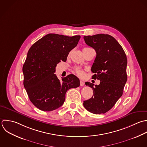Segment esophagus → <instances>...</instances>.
I'll list each match as a JSON object with an SVG mask.
<instances>
[{
	"instance_id": "obj_1",
	"label": "esophagus",
	"mask_w": 147,
	"mask_h": 147,
	"mask_svg": "<svg viewBox=\"0 0 147 147\" xmlns=\"http://www.w3.org/2000/svg\"><path fill=\"white\" fill-rule=\"evenodd\" d=\"M84 85H85V83L83 81H80V86H84Z\"/></svg>"
}]
</instances>
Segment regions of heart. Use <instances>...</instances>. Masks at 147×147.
I'll list each match as a JSON object with an SVG mask.
<instances>
[{
	"mask_svg": "<svg viewBox=\"0 0 147 147\" xmlns=\"http://www.w3.org/2000/svg\"><path fill=\"white\" fill-rule=\"evenodd\" d=\"M84 49H86V48H84ZM74 70H75V71L76 72V73L77 74V75L78 76H80V77L84 76V71L83 70V69L82 68L79 67H76L74 68Z\"/></svg>",
	"mask_w": 147,
	"mask_h": 147,
	"instance_id": "obj_1",
	"label": "heart"
}]
</instances>
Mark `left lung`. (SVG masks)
I'll list each match as a JSON object with an SVG mask.
<instances>
[{"label": "left lung", "mask_w": 147, "mask_h": 147, "mask_svg": "<svg viewBox=\"0 0 147 147\" xmlns=\"http://www.w3.org/2000/svg\"><path fill=\"white\" fill-rule=\"evenodd\" d=\"M85 43L97 54L91 71L92 78L100 80L95 85L85 82L93 90L89 100L84 101L85 108L94 114L105 113L122 96L127 81L126 54L120 43L110 35L96 34L84 36Z\"/></svg>", "instance_id": "1"}]
</instances>
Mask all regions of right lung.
<instances>
[{"label":"right lung","instance_id":"right-lung-1","mask_svg":"<svg viewBox=\"0 0 147 147\" xmlns=\"http://www.w3.org/2000/svg\"><path fill=\"white\" fill-rule=\"evenodd\" d=\"M80 35L49 34L30 48L23 66V85L31 102L39 109L52 111L61 107L66 92L80 86V80L69 74L60 81L54 74L57 65L66 62Z\"/></svg>","mask_w":147,"mask_h":147}]
</instances>
